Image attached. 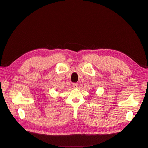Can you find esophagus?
<instances>
[{
	"mask_svg": "<svg viewBox=\"0 0 148 148\" xmlns=\"http://www.w3.org/2000/svg\"><path fill=\"white\" fill-rule=\"evenodd\" d=\"M78 84L77 83H73V87L74 88H77L78 87Z\"/></svg>",
	"mask_w": 148,
	"mask_h": 148,
	"instance_id": "34e87169",
	"label": "esophagus"
}]
</instances>
